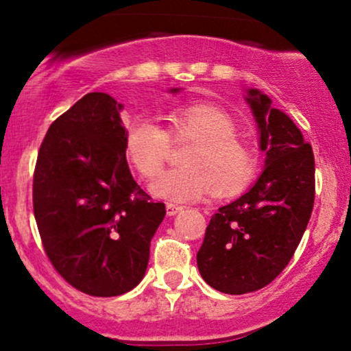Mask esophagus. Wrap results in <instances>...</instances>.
Masks as SVG:
<instances>
[{
    "mask_svg": "<svg viewBox=\"0 0 351 351\" xmlns=\"http://www.w3.org/2000/svg\"><path fill=\"white\" fill-rule=\"evenodd\" d=\"M183 209V206H180V204H173V203H167V215L168 216H175L178 215V213Z\"/></svg>",
    "mask_w": 351,
    "mask_h": 351,
    "instance_id": "obj_1",
    "label": "esophagus"
}]
</instances>
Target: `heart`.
<instances>
[{"instance_id": "obj_1", "label": "heart", "mask_w": 351, "mask_h": 351, "mask_svg": "<svg viewBox=\"0 0 351 351\" xmlns=\"http://www.w3.org/2000/svg\"><path fill=\"white\" fill-rule=\"evenodd\" d=\"M236 120L215 104L196 102L175 107L165 130L150 117H134L125 127L127 158L142 175L150 176L162 167L170 138H189L181 168L156 173L150 189L158 198L193 201L213 189L216 196H232L251 183L257 170L251 145L236 135Z\"/></svg>"}]
</instances>
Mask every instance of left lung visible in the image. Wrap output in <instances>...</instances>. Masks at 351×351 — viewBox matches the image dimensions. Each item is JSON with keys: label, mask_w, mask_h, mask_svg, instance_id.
Returning <instances> with one entry per match:
<instances>
[{"label": "left lung", "mask_w": 351, "mask_h": 351, "mask_svg": "<svg viewBox=\"0 0 351 351\" xmlns=\"http://www.w3.org/2000/svg\"><path fill=\"white\" fill-rule=\"evenodd\" d=\"M245 102L259 128L264 171L213 215L196 256L204 282L231 295L259 291L284 271L315 199V160L297 125L257 88H247Z\"/></svg>", "instance_id": "obj_1"}]
</instances>
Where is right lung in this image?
<instances>
[{
    "label": "right lung",
    "mask_w": 351,
    "mask_h": 351,
    "mask_svg": "<svg viewBox=\"0 0 351 351\" xmlns=\"http://www.w3.org/2000/svg\"><path fill=\"white\" fill-rule=\"evenodd\" d=\"M122 108L104 92L84 95L51 123L34 170L44 251L64 280L94 297L122 295L140 284L167 215L132 176Z\"/></svg>",
    "instance_id": "right-lung-1"
}]
</instances>
